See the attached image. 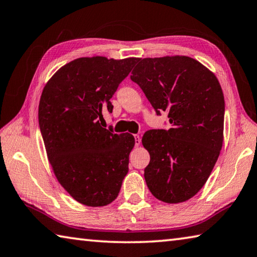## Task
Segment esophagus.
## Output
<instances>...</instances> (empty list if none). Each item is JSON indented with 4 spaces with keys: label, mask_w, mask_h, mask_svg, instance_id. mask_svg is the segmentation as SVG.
Instances as JSON below:
<instances>
[{
    "label": "esophagus",
    "mask_w": 257,
    "mask_h": 257,
    "mask_svg": "<svg viewBox=\"0 0 257 257\" xmlns=\"http://www.w3.org/2000/svg\"><path fill=\"white\" fill-rule=\"evenodd\" d=\"M134 139H136V146H140L141 143V138L139 136H134Z\"/></svg>",
    "instance_id": "1"
}]
</instances>
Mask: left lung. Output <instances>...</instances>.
<instances>
[{
	"instance_id": "left-lung-1",
	"label": "left lung",
	"mask_w": 257,
	"mask_h": 257,
	"mask_svg": "<svg viewBox=\"0 0 257 257\" xmlns=\"http://www.w3.org/2000/svg\"><path fill=\"white\" fill-rule=\"evenodd\" d=\"M131 80L157 115L167 111L169 130H149L142 145L150 154L145 178L166 203L190 200L208 181L223 142L224 98L219 81L188 56L138 58Z\"/></svg>"
}]
</instances>
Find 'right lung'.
Instances as JSON below:
<instances>
[{
  "label": "right lung",
  "mask_w": 257,
  "mask_h": 257,
  "mask_svg": "<svg viewBox=\"0 0 257 257\" xmlns=\"http://www.w3.org/2000/svg\"><path fill=\"white\" fill-rule=\"evenodd\" d=\"M138 62L80 57L62 66L44 87L38 120L47 157L58 183L79 203H111L128 172L134 137L101 126L110 98Z\"/></svg>",
  "instance_id": "right-lung-1"
}]
</instances>
